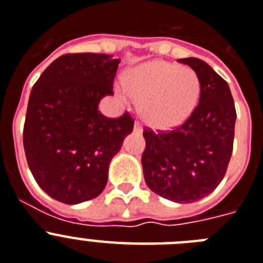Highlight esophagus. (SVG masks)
Masks as SVG:
<instances>
[{
	"label": "esophagus",
	"mask_w": 263,
	"mask_h": 263,
	"mask_svg": "<svg viewBox=\"0 0 263 263\" xmlns=\"http://www.w3.org/2000/svg\"><path fill=\"white\" fill-rule=\"evenodd\" d=\"M134 131L138 132V134H140L141 131H143V127H141V124L139 122H135V125H134Z\"/></svg>",
	"instance_id": "obj_1"
}]
</instances>
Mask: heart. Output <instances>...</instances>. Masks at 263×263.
<instances>
[{
	"label": "heart",
	"mask_w": 263,
	"mask_h": 263,
	"mask_svg": "<svg viewBox=\"0 0 263 263\" xmlns=\"http://www.w3.org/2000/svg\"><path fill=\"white\" fill-rule=\"evenodd\" d=\"M123 99L140 100V112L148 125L175 128L188 120L200 100L201 81L191 67L166 61L139 66L124 78Z\"/></svg>",
	"instance_id": "b5f03b06"
}]
</instances>
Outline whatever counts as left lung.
Masks as SVG:
<instances>
[{"instance_id":"1","label":"left lung","mask_w":263,"mask_h":263,"mask_svg":"<svg viewBox=\"0 0 263 263\" xmlns=\"http://www.w3.org/2000/svg\"><path fill=\"white\" fill-rule=\"evenodd\" d=\"M201 81L198 104L186 122L171 131L145 127L141 156L147 185L180 204L195 202L218 186L233 152L236 107L227 81L198 58L179 59Z\"/></svg>"}]
</instances>
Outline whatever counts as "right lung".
Instances as JSON below:
<instances>
[{"instance_id":"add662e5","label":"right lung","mask_w":263,"mask_h":263,"mask_svg":"<svg viewBox=\"0 0 263 263\" xmlns=\"http://www.w3.org/2000/svg\"><path fill=\"white\" fill-rule=\"evenodd\" d=\"M119 59L75 52L57 58L31 88L24 148L36 184L50 197L79 204L103 192L109 161L135 120L127 111L107 118L98 111L112 95Z\"/></svg>"}]
</instances>
